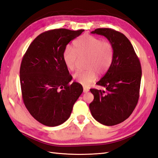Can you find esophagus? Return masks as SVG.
<instances>
[{"label":"esophagus","mask_w":158,"mask_h":158,"mask_svg":"<svg viewBox=\"0 0 158 158\" xmlns=\"http://www.w3.org/2000/svg\"><path fill=\"white\" fill-rule=\"evenodd\" d=\"M87 91H89V89H87V87H83V92L84 93H87Z\"/></svg>","instance_id":"1"}]
</instances>
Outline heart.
I'll return each instance as SVG.
<instances>
[{"label":"heart","instance_id":"b5f03b06","mask_svg":"<svg viewBox=\"0 0 158 158\" xmlns=\"http://www.w3.org/2000/svg\"><path fill=\"white\" fill-rule=\"evenodd\" d=\"M73 48H67L62 58L66 67L71 71L76 69L79 58H87V70L78 71L73 75L76 81L83 86H88L96 79L97 72L103 74L110 67L114 57V47L110 42L84 35L75 40Z\"/></svg>","mask_w":158,"mask_h":158}]
</instances>
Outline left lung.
<instances>
[{
	"label": "left lung",
	"instance_id": "8db88e82",
	"mask_svg": "<svg viewBox=\"0 0 158 158\" xmlns=\"http://www.w3.org/2000/svg\"><path fill=\"white\" fill-rule=\"evenodd\" d=\"M91 34L104 35L112 43L114 57L108 71L96 83L105 90L90 89L94 99L89 110L98 122L106 126L116 125L129 118L137 104L141 63L131 42L122 33L110 28H98Z\"/></svg>",
	"mask_w": 158,
	"mask_h": 158
}]
</instances>
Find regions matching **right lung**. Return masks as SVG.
Segmentation results:
<instances>
[{
    "label": "right lung",
    "instance_id": "add662e5",
    "mask_svg": "<svg viewBox=\"0 0 158 158\" xmlns=\"http://www.w3.org/2000/svg\"><path fill=\"white\" fill-rule=\"evenodd\" d=\"M83 31L61 28L43 32L22 58L19 74L23 103L44 125L56 127L64 123L83 92L80 83L70 84L73 77L62 55L68 44Z\"/></svg>",
    "mask_w": 158,
    "mask_h": 158
}]
</instances>
